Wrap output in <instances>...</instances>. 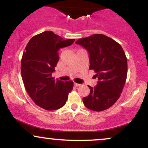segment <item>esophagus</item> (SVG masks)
Instances as JSON below:
<instances>
[{
    "instance_id": "obj_1",
    "label": "esophagus",
    "mask_w": 148,
    "mask_h": 148,
    "mask_svg": "<svg viewBox=\"0 0 148 148\" xmlns=\"http://www.w3.org/2000/svg\"><path fill=\"white\" fill-rule=\"evenodd\" d=\"M74 86H75V87H79V86H81V84H76V83H74Z\"/></svg>"
}]
</instances>
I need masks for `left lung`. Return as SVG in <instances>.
<instances>
[{
  "label": "left lung",
  "instance_id": "left-lung-1",
  "mask_svg": "<svg viewBox=\"0 0 148 148\" xmlns=\"http://www.w3.org/2000/svg\"><path fill=\"white\" fill-rule=\"evenodd\" d=\"M89 53L90 69L96 73L95 87L83 98L85 106L94 111L108 109L116 102L123 91L127 75V59L120 44L113 39L95 34L76 42Z\"/></svg>",
  "mask_w": 148,
  "mask_h": 148
}]
</instances>
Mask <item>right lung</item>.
Returning <instances> with one entry per match:
<instances>
[{"label": "right lung", "mask_w": 148, "mask_h": 148, "mask_svg": "<svg viewBox=\"0 0 148 148\" xmlns=\"http://www.w3.org/2000/svg\"><path fill=\"white\" fill-rule=\"evenodd\" d=\"M74 41L45 31L32 37L25 47L21 62L22 79L34 103L44 109L53 111L62 107L72 91L73 81L55 80L51 75L59 60V49Z\"/></svg>", "instance_id": "right-lung-1"}]
</instances>
